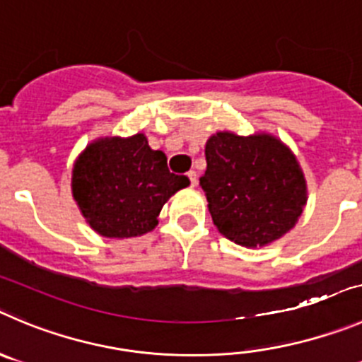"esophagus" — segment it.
<instances>
[{
    "mask_svg": "<svg viewBox=\"0 0 362 362\" xmlns=\"http://www.w3.org/2000/svg\"><path fill=\"white\" fill-rule=\"evenodd\" d=\"M187 177H189V182H191L192 187H197V184H198V175H197V171H189Z\"/></svg>",
    "mask_w": 362,
    "mask_h": 362,
    "instance_id": "obj_1",
    "label": "esophagus"
}]
</instances>
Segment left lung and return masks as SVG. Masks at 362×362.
Masks as SVG:
<instances>
[{
  "instance_id": "1",
  "label": "left lung",
  "mask_w": 362,
  "mask_h": 362,
  "mask_svg": "<svg viewBox=\"0 0 362 362\" xmlns=\"http://www.w3.org/2000/svg\"><path fill=\"white\" fill-rule=\"evenodd\" d=\"M200 185L219 234L261 248L288 234L307 205V182L288 144L269 132H216Z\"/></svg>"
}]
</instances>
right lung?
<instances>
[{"label":"right lung","mask_w":362,"mask_h":362,"mask_svg":"<svg viewBox=\"0 0 362 362\" xmlns=\"http://www.w3.org/2000/svg\"><path fill=\"white\" fill-rule=\"evenodd\" d=\"M191 184L168 170L164 151L151 150L144 134L90 141L71 171V192L87 225L110 239L148 234L175 192Z\"/></svg>","instance_id":"obj_1"}]
</instances>
